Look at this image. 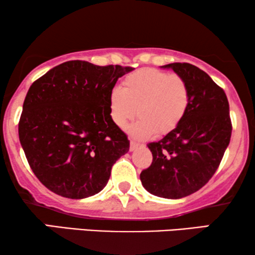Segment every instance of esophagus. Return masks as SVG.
Here are the masks:
<instances>
[{"instance_id":"obj_1","label":"esophagus","mask_w":255,"mask_h":255,"mask_svg":"<svg viewBox=\"0 0 255 255\" xmlns=\"http://www.w3.org/2000/svg\"><path fill=\"white\" fill-rule=\"evenodd\" d=\"M139 146H142V144H139V142H135L133 140H131V142H130V151H134V149L138 148Z\"/></svg>"}]
</instances>
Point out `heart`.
<instances>
[{"label": "heart", "instance_id": "heart-1", "mask_svg": "<svg viewBox=\"0 0 255 255\" xmlns=\"http://www.w3.org/2000/svg\"><path fill=\"white\" fill-rule=\"evenodd\" d=\"M189 87L176 73L158 68H141L128 74L123 88L114 87L109 94L111 120L125 128L137 116L131 128L137 138L165 135L179 127L189 107Z\"/></svg>", "mask_w": 255, "mask_h": 255}]
</instances>
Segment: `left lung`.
<instances>
[{
  "label": "left lung",
  "instance_id": "1",
  "mask_svg": "<svg viewBox=\"0 0 255 255\" xmlns=\"http://www.w3.org/2000/svg\"><path fill=\"white\" fill-rule=\"evenodd\" d=\"M162 67L186 80L189 107L179 127L147 144L153 160L140 181L148 193L175 200L201 189L214 176L230 144L232 123L225 92L207 73L187 62Z\"/></svg>",
  "mask_w": 255,
  "mask_h": 255
}]
</instances>
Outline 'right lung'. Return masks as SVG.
<instances>
[{
    "label": "right lung",
    "mask_w": 255,
    "mask_h": 255,
    "mask_svg": "<svg viewBox=\"0 0 255 255\" xmlns=\"http://www.w3.org/2000/svg\"><path fill=\"white\" fill-rule=\"evenodd\" d=\"M132 69L72 60L31 85L18 135L31 169L47 189L80 200L107 186L114 163L130 148L111 120L109 94Z\"/></svg>",
    "instance_id": "1"
}]
</instances>
